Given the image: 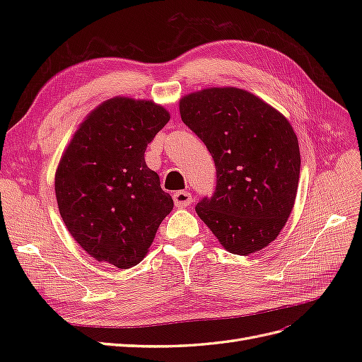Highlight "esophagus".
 I'll use <instances>...</instances> for the list:
<instances>
[{
    "label": "esophagus",
    "instance_id": "34e87169",
    "mask_svg": "<svg viewBox=\"0 0 362 362\" xmlns=\"http://www.w3.org/2000/svg\"><path fill=\"white\" fill-rule=\"evenodd\" d=\"M173 202L178 208H184L193 202V198L189 192H177L173 193Z\"/></svg>",
    "mask_w": 362,
    "mask_h": 362
}]
</instances>
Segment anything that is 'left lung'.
<instances>
[{
	"instance_id": "1",
	"label": "left lung",
	"mask_w": 362,
	"mask_h": 362,
	"mask_svg": "<svg viewBox=\"0 0 362 362\" xmlns=\"http://www.w3.org/2000/svg\"><path fill=\"white\" fill-rule=\"evenodd\" d=\"M182 122L210 151L216 192L196 213L235 255L275 240L299 185V141L286 116L237 87H210L180 101Z\"/></svg>"
}]
</instances>
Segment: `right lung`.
<instances>
[{"label":"right lung","mask_w":362,"mask_h":362,"mask_svg":"<svg viewBox=\"0 0 362 362\" xmlns=\"http://www.w3.org/2000/svg\"><path fill=\"white\" fill-rule=\"evenodd\" d=\"M169 119L156 103L116 96L89 113L63 152L54 184L59 211L95 259L117 269L139 264L172 211L170 194L145 161Z\"/></svg>","instance_id":"right-lung-1"}]
</instances>
